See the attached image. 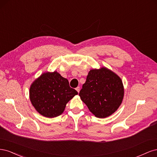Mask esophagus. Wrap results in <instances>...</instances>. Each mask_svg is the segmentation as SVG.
<instances>
[{
    "label": "esophagus",
    "mask_w": 157,
    "mask_h": 157,
    "mask_svg": "<svg viewBox=\"0 0 157 157\" xmlns=\"http://www.w3.org/2000/svg\"><path fill=\"white\" fill-rule=\"evenodd\" d=\"M76 90H77V91L78 92V93H79V92H80V87L78 86V87L76 88Z\"/></svg>",
    "instance_id": "1"
}]
</instances>
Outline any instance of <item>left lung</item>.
Returning a JSON list of instances; mask_svg holds the SVG:
<instances>
[{
  "label": "left lung",
  "mask_w": 157,
  "mask_h": 157,
  "mask_svg": "<svg viewBox=\"0 0 157 157\" xmlns=\"http://www.w3.org/2000/svg\"><path fill=\"white\" fill-rule=\"evenodd\" d=\"M124 89L120 77L105 67L89 71L79 96L98 118L108 117L120 107Z\"/></svg>",
  "instance_id": "1"
}]
</instances>
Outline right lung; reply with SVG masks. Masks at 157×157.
I'll list each match as a JSON object with an SVG mask.
<instances>
[{"mask_svg": "<svg viewBox=\"0 0 157 157\" xmlns=\"http://www.w3.org/2000/svg\"><path fill=\"white\" fill-rule=\"evenodd\" d=\"M78 92L69 86L68 80L57 72H45L36 78L29 88L33 106L41 115L47 118L58 117Z\"/></svg>", "mask_w": 157, "mask_h": 157, "instance_id": "obj_1", "label": "right lung"}]
</instances>
